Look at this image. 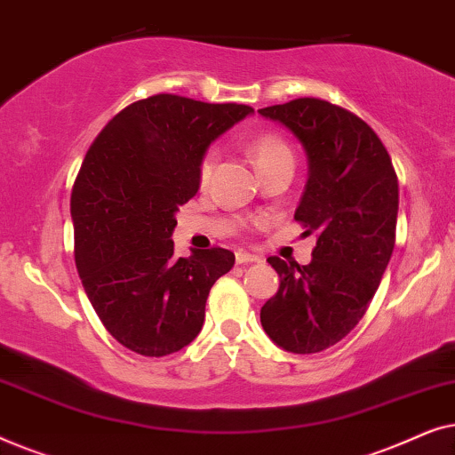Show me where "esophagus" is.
<instances>
[{
  "label": "esophagus",
  "mask_w": 455,
  "mask_h": 455,
  "mask_svg": "<svg viewBox=\"0 0 455 455\" xmlns=\"http://www.w3.org/2000/svg\"><path fill=\"white\" fill-rule=\"evenodd\" d=\"M235 263L238 265H248V263H260L259 254L246 252V251H238L235 252Z\"/></svg>",
  "instance_id": "1"
}]
</instances>
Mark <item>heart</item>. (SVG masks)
Returning <instances> with one entry per match:
<instances>
[{
	"label": "heart",
	"mask_w": 455,
	"mask_h": 455,
	"mask_svg": "<svg viewBox=\"0 0 455 455\" xmlns=\"http://www.w3.org/2000/svg\"><path fill=\"white\" fill-rule=\"evenodd\" d=\"M251 155L259 172L265 170V167L279 164V161H294L290 147L275 134L257 136V139L251 142ZM215 161H217V153L213 148H209V151L201 157V161H198V182L201 184L209 182L211 173H213Z\"/></svg>",
	"instance_id": "b5f03b06"
}]
</instances>
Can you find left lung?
Masks as SVG:
<instances>
[{
  "mask_svg": "<svg viewBox=\"0 0 455 455\" xmlns=\"http://www.w3.org/2000/svg\"><path fill=\"white\" fill-rule=\"evenodd\" d=\"M300 142L308 180L294 220L316 232L308 265L269 257L277 294L260 325L283 350L315 354L344 339L363 319L394 252L397 176L369 124L323 99L259 109Z\"/></svg>",
  "mask_w": 455,
  "mask_h": 455,
  "instance_id": "1",
  "label": "left lung"
}]
</instances>
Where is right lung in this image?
Listing matches in <instances>:
<instances>
[{
	"label": "right lung",
	"instance_id": "1",
	"mask_svg": "<svg viewBox=\"0 0 455 455\" xmlns=\"http://www.w3.org/2000/svg\"><path fill=\"white\" fill-rule=\"evenodd\" d=\"M252 114L238 103L153 95L122 109L92 142L72 188L74 259L105 329L142 356H167L201 333L226 248L173 257V228L198 192L211 142Z\"/></svg>",
	"mask_w": 455,
	"mask_h": 455
}]
</instances>
